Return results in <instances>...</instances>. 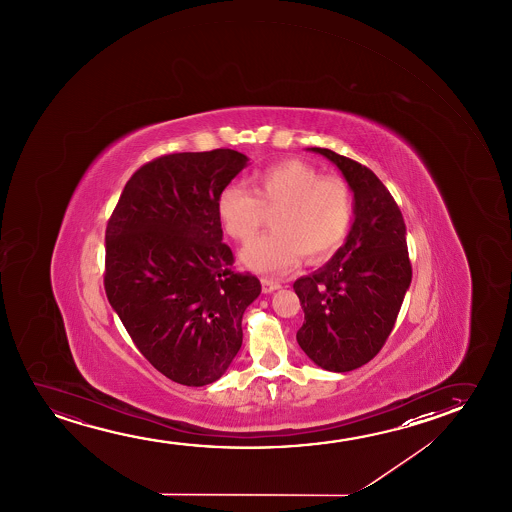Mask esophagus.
I'll return each mask as SVG.
<instances>
[{
  "label": "esophagus",
  "mask_w": 512,
  "mask_h": 512,
  "mask_svg": "<svg viewBox=\"0 0 512 512\" xmlns=\"http://www.w3.org/2000/svg\"><path fill=\"white\" fill-rule=\"evenodd\" d=\"M278 288H281L280 283H276L273 280H262V292L264 294H271V292L278 290Z\"/></svg>",
  "instance_id": "1"
}]
</instances>
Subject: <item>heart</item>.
<instances>
[{
	"instance_id": "b5f03b06",
	"label": "heart",
	"mask_w": 512,
	"mask_h": 512,
	"mask_svg": "<svg viewBox=\"0 0 512 512\" xmlns=\"http://www.w3.org/2000/svg\"><path fill=\"white\" fill-rule=\"evenodd\" d=\"M248 192L227 185L217 197V217L224 231L246 243L273 213L271 234L260 236L241 252V262L255 273L281 276L304 255L309 262L327 259L350 231L353 201L348 183L322 176L299 159H285L250 176Z\"/></svg>"
}]
</instances>
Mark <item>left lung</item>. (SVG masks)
Instances as JSON below:
<instances>
[{"label":"left lung","mask_w":512,"mask_h":512,"mask_svg":"<svg viewBox=\"0 0 512 512\" xmlns=\"http://www.w3.org/2000/svg\"><path fill=\"white\" fill-rule=\"evenodd\" d=\"M308 150L343 173L353 190L355 220L336 255L294 283L304 311L297 343L325 371L348 372L378 355L411 285L406 224L371 169L329 148Z\"/></svg>","instance_id":"1"}]
</instances>
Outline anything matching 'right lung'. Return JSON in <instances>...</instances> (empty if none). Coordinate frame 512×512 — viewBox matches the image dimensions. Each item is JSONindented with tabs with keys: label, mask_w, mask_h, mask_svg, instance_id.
Returning a JSON list of instances; mask_svg holds the SVG:
<instances>
[{
	"label": "right lung",
	"mask_w": 512,
	"mask_h": 512,
	"mask_svg": "<svg viewBox=\"0 0 512 512\" xmlns=\"http://www.w3.org/2000/svg\"><path fill=\"white\" fill-rule=\"evenodd\" d=\"M248 164L231 148L157 157L134 173L106 225L105 290L141 355L187 386L222 378L260 281L232 269L217 197Z\"/></svg>",
	"instance_id": "obj_1"
}]
</instances>
